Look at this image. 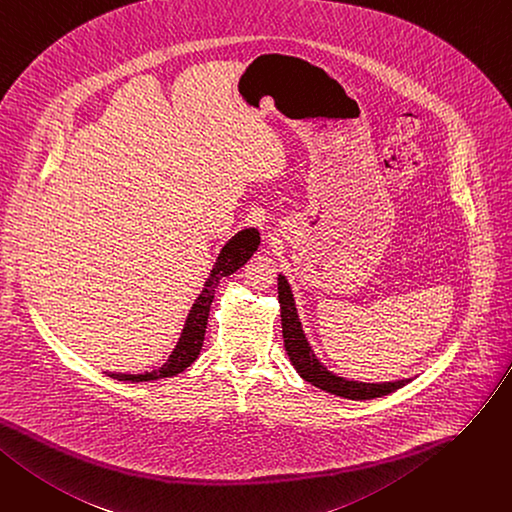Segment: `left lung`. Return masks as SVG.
I'll use <instances>...</instances> for the list:
<instances>
[{
    "label": "left lung",
    "mask_w": 512,
    "mask_h": 512,
    "mask_svg": "<svg viewBox=\"0 0 512 512\" xmlns=\"http://www.w3.org/2000/svg\"><path fill=\"white\" fill-rule=\"evenodd\" d=\"M278 300H280V309H282V333H284V348L286 354L296 368L300 377L315 385L321 391H327L331 395H339L346 399L354 401H364V399H377L383 395H389L407 383H412V379H401V381H389V383H362V381H352L346 377H339V374L327 370V366L315 356L309 339H306L302 331V323L298 319V309L294 302L292 288L286 280V276H278Z\"/></svg>",
    "instance_id": "8db88e82"
}]
</instances>
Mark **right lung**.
Instances as JSON below:
<instances>
[{"mask_svg": "<svg viewBox=\"0 0 512 512\" xmlns=\"http://www.w3.org/2000/svg\"><path fill=\"white\" fill-rule=\"evenodd\" d=\"M261 243L259 238V230L257 228H243L238 230L230 241L222 247L210 276L203 284V290L199 292V296L195 298L191 311L187 315L185 327L181 331L179 342L173 350V354L168 356V360L152 370V372H142V374H123V372H107L111 379L117 381H131V383H146V381H158V379H166V377H175V374L183 372L187 366H191L203 346V335H206V325H208V317H210V304L214 300V292L220 284L222 278L234 274L236 269H241L257 251Z\"/></svg>", "mask_w": 512, "mask_h": 512, "instance_id": "right-lung-1", "label": "right lung"}]
</instances>
